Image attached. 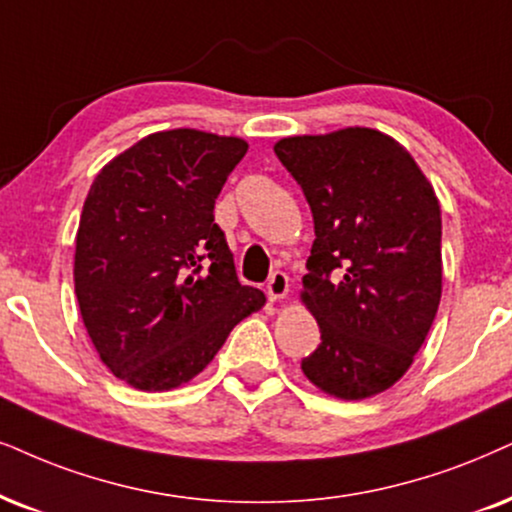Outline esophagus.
<instances>
[{
  "label": "esophagus",
  "mask_w": 512,
  "mask_h": 512,
  "mask_svg": "<svg viewBox=\"0 0 512 512\" xmlns=\"http://www.w3.org/2000/svg\"><path fill=\"white\" fill-rule=\"evenodd\" d=\"M290 290V283H288V274L286 271H274V274L269 276V283H267V295L269 300H283V297L288 295Z\"/></svg>",
  "instance_id": "34e87169"
}]
</instances>
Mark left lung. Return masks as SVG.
<instances>
[{"label": "left lung", "instance_id": "obj_1", "mask_svg": "<svg viewBox=\"0 0 512 512\" xmlns=\"http://www.w3.org/2000/svg\"><path fill=\"white\" fill-rule=\"evenodd\" d=\"M274 153L314 217L302 302L321 345L302 371L338 399L385 392L409 371L442 297L435 189L411 153L378 129L288 137Z\"/></svg>", "mask_w": 512, "mask_h": 512}]
</instances>
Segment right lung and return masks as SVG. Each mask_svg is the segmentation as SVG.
<instances>
[{"label":"right lung","mask_w":512,"mask_h":512,"mask_svg":"<svg viewBox=\"0 0 512 512\" xmlns=\"http://www.w3.org/2000/svg\"><path fill=\"white\" fill-rule=\"evenodd\" d=\"M248 144L200 129L148 134L96 174L75 238V295L103 364L144 392L189 383L238 321L241 286L215 200Z\"/></svg>","instance_id":"add662e5"}]
</instances>
